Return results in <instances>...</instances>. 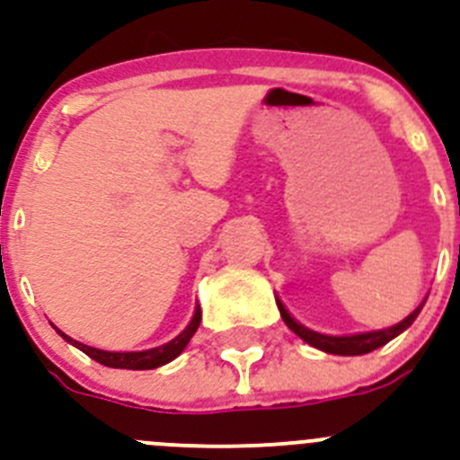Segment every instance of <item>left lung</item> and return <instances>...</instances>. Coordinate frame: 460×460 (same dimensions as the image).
Masks as SVG:
<instances>
[{
  "label": "left lung",
  "mask_w": 460,
  "mask_h": 460,
  "mask_svg": "<svg viewBox=\"0 0 460 460\" xmlns=\"http://www.w3.org/2000/svg\"><path fill=\"white\" fill-rule=\"evenodd\" d=\"M425 302H427V297L422 299V302L418 304V306L413 308V311L409 313L402 322L389 326V329L369 331V333H351V335H324V333H317V331L306 329V326L299 324V322L295 320L288 311H286V306L281 304L279 297H277V308H279L281 320L286 322V326H288L295 335H299L304 342L311 344V347L320 349V351H324V353H333V356H365V353H371V351H376V349L385 347L386 342H391L394 338H398L402 331H407L409 326L413 324V320L418 317L420 308L425 306Z\"/></svg>",
  "instance_id": "8db88e82"
}]
</instances>
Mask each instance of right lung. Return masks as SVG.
I'll return each instance as SVG.
<instances>
[{"label":"right lung","instance_id":"obj_1","mask_svg":"<svg viewBox=\"0 0 460 460\" xmlns=\"http://www.w3.org/2000/svg\"><path fill=\"white\" fill-rule=\"evenodd\" d=\"M199 324H201V306L197 304L194 308V315L190 320V324L176 335L174 340H170L167 344H161V347H154V349H145V351H102V349H95V347H86V344L77 342V340L69 338L66 333H62L58 326L53 329L58 331L60 338H65L66 342L74 344L75 349H80L82 353L91 358V360L100 362L104 367H111V369H131V371H145V369H158V367L167 365L172 362L174 358H179L183 353V349L188 347V342L192 340V335L197 333Z\"/></svg>","mask_w":460,"mask_h":460}]
</instances>
